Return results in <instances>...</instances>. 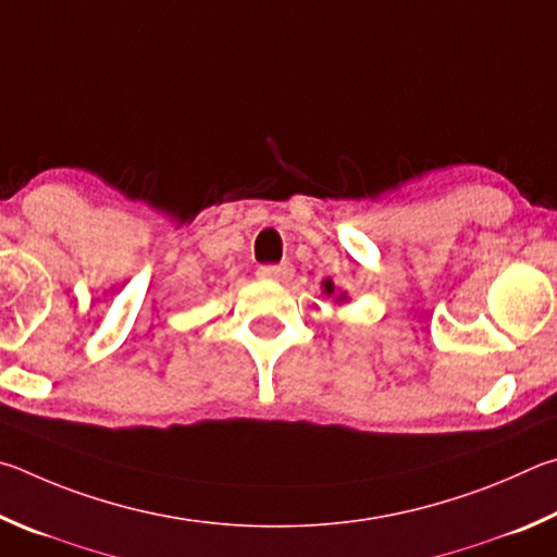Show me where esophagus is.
<instances>
[{"mask_svg":"<svg viewBox=\"0 0 557 557\" xmlns=\"http://www.w3.org/2000/svg\"><path fill=\"white\" fill-rule=\"evenodd\" d=\"M257 276L261 281H288L294 276V267L290 263H278V267H259Z\"/></svg>","mask_w":557,"mask_h":557,"instance_id":"obj_1","label":"esophagus"}]
</instances>
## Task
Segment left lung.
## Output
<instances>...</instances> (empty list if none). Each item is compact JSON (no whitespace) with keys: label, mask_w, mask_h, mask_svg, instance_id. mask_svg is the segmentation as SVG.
<instances>
[{"label":"left lung","mask_w":557,"mask_h":557,"mask_svg":"<svg viewBox=\"0 0 557 557\" xmlns=\"http://www.w3.org/2000/svg\"><path fill=\"white\" fill-rule=\"evenodd\" d=\"M320 288H323V296L325 298H333L337 306H343V304H349V296H347V290H343V288H337L335 284H333V278H325L323 284H320Z\"/></svg>","instance_id":"8db88e82"}]
</instances>
